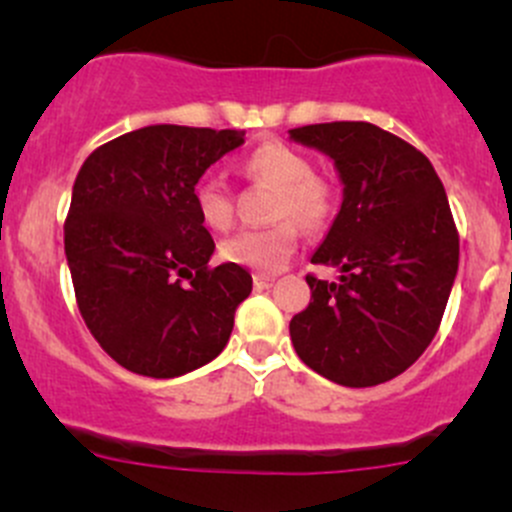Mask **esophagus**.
Wrapping results in <instances>:
<instances>
[{"label": "esophagus", "mask_w": 512, "mask_h": 512, "mask_svg": "<svg viewBox=\"0 0 512 512\" xmlns=\"http://www.w3.org/2000/svg\"><path fill=\"white\" fill-rule=\"evenodd\" d=\"M252 280H255L257 289H267V287H272V282H275V275H265V272H257Z\"/></svg>", "instance_id": "esophagus-1"}]
</instances>
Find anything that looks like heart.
<instances>
[{
  "label": "heart",
  "instance_id": "1",
  "mask_svg": "<svg viewBox=\"0 0 512 512\" xmlns=\"http://www.w3.org/2000/svg\"><path fill=\"white\" fill-rule=\"evenodd\" d=\"M240 173L257 188L272 190L267 218L275 223L227 237L220 255L232 265L275 272L297 250V223L309 232L329 225L337 210V188L324 175L314 173V163L302 151L280 141L252 148L240 160ZM193 203L205 227L218 232L230 230L235 220V198L223 180H198Z\"/></svg>",
  "mask_w": 512,
  "mask_h": 512
}]
</instances>
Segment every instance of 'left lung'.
I'll return each mask as SVG.
<instances>
[{"label": "left lung", "instance_id": "obj_1", "mask_svg": "<svg viewBox=\"0 0 512 512\" xmlns=\"http://www.w3.org/2000/svg\"><path fill=\"white\" fill-rule=\"evenodd\" d=\"M327 153L344 183L332 230L312 255L337 282L307 275V309L289 322L299 359L334 384L364 389L404 374L441 327L458 272V230L431 160L366 121L292 128Z\"/></svg>", "mask_w": 512, "mask_h": 512}]
</instances>
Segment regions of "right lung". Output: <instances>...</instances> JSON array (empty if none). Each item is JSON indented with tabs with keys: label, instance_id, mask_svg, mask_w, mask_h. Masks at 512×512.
<instances>
[{
	"label": "right lung",
	"instance_id": "1",
	"mask_svg": "<svg viewBox=\"0 0 512 512\" xmlns=\"http://www.w3.org/2000/svg\"><path fill=\"white\" fill-rule=\"evenodd\" d=\"M242 133L146 126L98 146L76 175L64 250L86 327L116 364L173 379L225 349L252 292L245 267H210L193 203L205 170Z\"/></svg>",
	"mask_w": 512,
	"mask_h": 512
}]
</instances>
